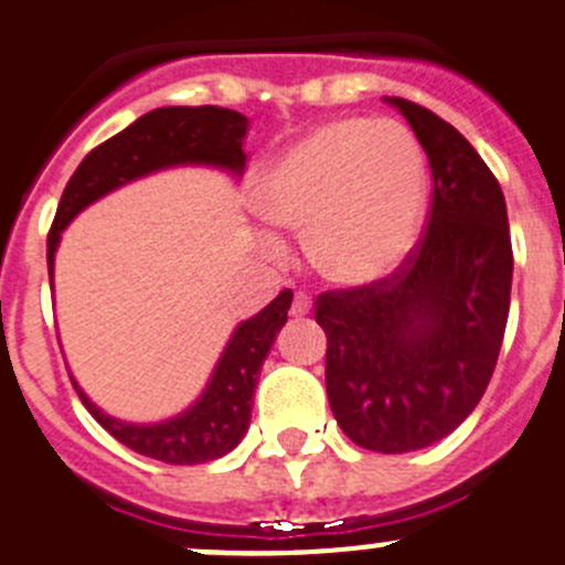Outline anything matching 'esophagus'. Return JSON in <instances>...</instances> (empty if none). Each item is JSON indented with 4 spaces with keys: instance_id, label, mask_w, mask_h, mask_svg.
<instances>
[{
    "instance_id": "1",
    "label": "esophagus",
    "mask_w": 565,
    "mask_h": 565,
    "mask_svg": "<svg viewBox=\"0 0 565 565\" xmlns=\"http://www.w3.org/2000/svg\"><path fill=\"white\" fill-rule=\"evenodd\" d=\"M310 310H312L310 296H307V294H296L294 296V305H290V316H294V318H305V316H310Z\"/></svg>"
}]
</instances>
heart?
<instances>
[{
	"instance_id": "b5f03b06",
	"label": "heart",
	"mask_w": 565,
	"mask_h": 565,
	"mask_svg": "<svg viewBox=\"0 0 565 565\" xmlns=\"http://www.w3.org/2000/svg\"><path fill=\"white\" fill-rule=\"evenodd\" d=\"M258 203L275 225L307 231L310 258L327 280L376 285L420 242L426 156L401 122L334 120L271 164Z\"/></svg>"
}]
</instances>
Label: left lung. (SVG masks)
<instances>
[{"instance_id":"1","label":"left lung","mask_w":565,"mask_h":565,"mask_svg":"<svg viewBox=\"0 0 565 565\" xmlns=\"http://www.w3.org/2000/svg\"><path fill=\"white\" fill-rule=\"evenodd\" d=\"M384 100L428 156L426 236L387 280L318 296L316 321L345 437L409 454L456 431L483 398L505 334L513 253L505 198L478 150L426 106Z\"/></svg>"}]
</instances>
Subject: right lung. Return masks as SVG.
Here are the masks:
<instances>
[{
	"label": "right lung",
	"instance_id": "obj_1",
	"mask_svg": "<svg viewBox=\"0 0 565 565\" xmlns=\"http://www.w3.org/2000/svg\"><path fill=\"white\" fill-rule=\"evenodd\" d=\"M247 128L249 120L242 111L222 109V106H161L90 150L71 175L49 231V282H54V255L63 231L87 205L137 178L170 167L203 164L242 178L247 164L244 153ZM290 299L294 294L288 288L280 290L271 305L233 329L200 398L175 417L159 423L117 420L87 398L74 376L71 382L87 412L126 448L164 465H205L222 459L247 434L260 367L277 340V332L288 321Z\"/></svg>",
	"mask_w": 565,
	"mask_h": 565
}]
</instances>
